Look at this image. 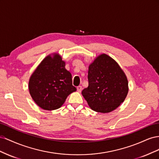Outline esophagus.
Here are the masks:
<instances>
[{"mask_svg": "<svg viewBox=\"0 0 159 159\" xmlns=\"http://www.w3.org/2000/svg\"><path fill=\"white\" fill-rule=\"evenodd\" d=\"M81 89H82V87H81V86L79 85V86H78V87H77V91H78V92H81Z\"/></svg>", "mask_w": 159, "mask_h": 159, "instance_id": "obj_1", "label": "esophagus"}]
</instances>
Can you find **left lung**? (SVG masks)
Segmentation results:
<instances>
[{"instance_id":"8db88e82","label":"left lung","mask_w":159,"mask_h":159,"mask_svg":"<svg viewBox=\"0 0 159 159\" xmlns=\"http://www.w3.org/2000/svg\"><path fill=\"white\" fill-rule=\"evenodd\" d=\"M88 78L89 85L81 93L95 111L109 113L125 99L129 91L127 76L111 57L102 54L95 57L89 66Z\"/></svg>"}]
</instances>
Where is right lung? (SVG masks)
<instances>
[{"label":"right lung","mask_w":159,"mask_h":159,"mask_svg":"<svg viewBox=\"0 0 159 159\" xmlns=\"http://www.w3.org/2000/svg\"><path fill=\"white\" fill-rule=\"evenodd\" d=\"M57 53L47 56L31 75L28 89L40 108L52 111L61 107L68 96L75 91L71 74Z\"/></svg>","instance_id":"obj_1"}]
</instances>
